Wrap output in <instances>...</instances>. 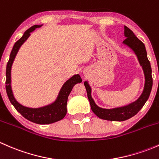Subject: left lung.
I'll use <instances>...</instances> for the list:
<instances>
[{
	"label": "left lung",
	"instance_id": "obj_1",
	"mask_svg": "<svg viewBox=\"0 0 159 159\" xmlns=\"http://www.w3.org/2000/svg\"><path fill=\"white\" fill-rule=\"evenodd\" d=\"M125 36L126 37V38L125 39L124 43L129 46L134 51L139 62H140V65L142 66L144 73H145V89H144L143 93L142 94L141 97L136 102L130 104L128 106L114 108V109H104V108H99L95 105L91 95V88L87 81L84 83L92 111L98 118L108 120V121H125L135 115L142 109V108L148 99L152 88V68H151L150 61L147 57L145 44L134 35L132 30L126 26H125Z\"/></svg>",
	"mask_w": 159,
	"mask_h": 159
}]
</instances>
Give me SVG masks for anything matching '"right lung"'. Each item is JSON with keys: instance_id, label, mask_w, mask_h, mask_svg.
<instances>
[{"instance_id": "obj_1", "label": "right lung", "mask_w": 159, "mask_h": 159, "mask_svg": "<svg viewBox=\"0 0 159 159\" xmlns=\"http://www.w3.org/2000/svg\"><path fill=\"white\" fill-rule=\"evenodd\" d=\"M40 25H34L29 29L25 32L23 36L14 44L10 54V58L7 64L6 68V91L7 96L10 100L11 103L14 105L15 109L26 119L29 120L34 123L40 125H47L56 122L57 121L61 120L65 116L67 113V102L68 97L73 89L74 85L77 83H80L82 81V79L79 75H74L72 78L66 81L64 84L63 87L61 89L60 93L58 94L57 100L51 105L48 106L42 107L39 108H30L23 106L19 104L14 98L13 95L12 90L11 87V69L12 66L13 61L14 60L16 54L21 44L28 39L30 36V32L33 31L35 28H40Z\"/></svg>"}]
</instances>
